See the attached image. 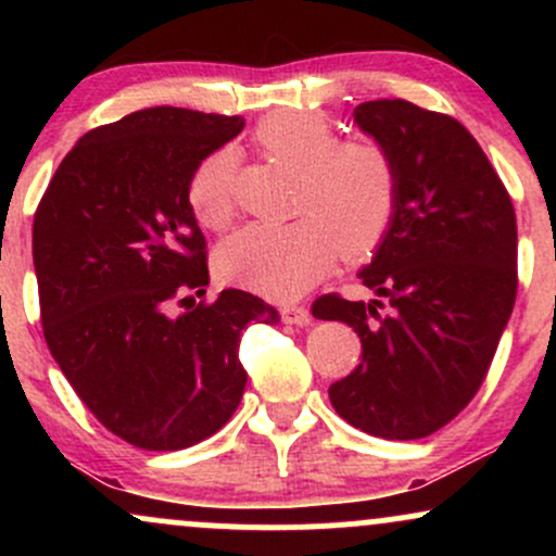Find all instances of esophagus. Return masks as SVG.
<instances>
[{
    "label": "esophagus",
    "instance_id": "1",
    "mask_svg": "<svg viewBox=\"0 0 556 556\" xmlns=\"http://www.w3.org/2000/svg\"><path fill=\"white\" fill-rule=\"evenodd\" d=\"M279 316H282L285 324H292V327H308L311 324V311L305 305H282Z\"/></svg>",
    "mask_w": 556,
    "mask_h": 556
}]
</instances>
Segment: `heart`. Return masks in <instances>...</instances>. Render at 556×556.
Here are the masks:
<instances>
[{"label": "heart", "instance_id": "b5f03b06", "mask_svg": "<svg viewBox=\"0 0 556 556\" xmlns=\"http://www.w3.org/2000/svg\"><path fill=\"white\" fill-rule=\"evenodd\" d=\"M261 149L300 169L298 219L251 225L222 242L219 274L229 282L277 300L311 290L334 264L371 256L392 227L400 203V172L392 151L374 138L337 140L316 112H277L256 127ZM238 156L219 149L198 164L188 203L208 229H227L238 214Z\"/></svg>", "mask_w": 556, "mask_h": 556}]
</instances>
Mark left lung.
<instances>
[{"mask_svg": "<svg viewBox=\"0 0 556 556\" xmlns=\"http://www.w3.org/2000/svg\"><path fill=\"white\" fill-rule=\"evenodd\" d=\"M366 136L392 151L400 203L358 277L378 298L321 295L314 316L344 321L363 344L353 374L329 387L334 410L381 439H424L473 400L518 292V225L500 175L450 114L405 99L363 101Z\"/></svg>", "mask_w": 556, "mask_h": 556, "instance_id": "1", "label": "left lung"}]
</instances>
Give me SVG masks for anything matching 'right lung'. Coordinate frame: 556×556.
Returning a JSON list of instances; mask_svg holds the SVG:
<instances>
[{"instance_id": "obj_1", "label": "right lung", "mask_w": 556, "mask_h": 556, "mask_svg": "<svg viewBox=\"0 0 556 556\" xmlns=\"http://www.w3.org/2000/svg\"><path fill=\"white\" fill-rule=\"evenodd\" d=\"M240 117L151 106L86 132L34 216V266L49 350L83 405L127 444L185 450L238 410V358L269 303L208 285L206 238L188 203L198 164L242 130Z\"/></svg>"}]
</instances>
